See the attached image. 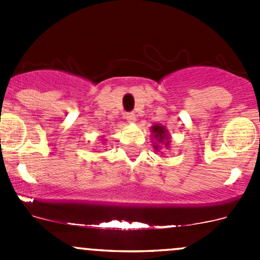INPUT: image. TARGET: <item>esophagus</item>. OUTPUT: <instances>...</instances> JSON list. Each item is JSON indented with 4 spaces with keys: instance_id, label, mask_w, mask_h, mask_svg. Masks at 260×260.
I'll return each instance as SVG.
<instances>
[{
    "instance_id": "obj_1",
    "label": "esophagus",
    "mask_w": 260,
    "mask_h": 260,
    "mask_svg": "<svg viewBox=\"0 0 260 260\" xmlns=\"http://www.w3.org/2000/svg\"><path fill=\"white\" fill-rule=\"evenodd\" d=\"M125 119H127L128 122H131V123L135 122V120H136V114L135 113H127V114H125Z\"/></svg>"
}]
</instances>
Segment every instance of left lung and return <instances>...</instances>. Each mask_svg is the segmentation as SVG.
I'll return each mask as SVG.
<instances>
[{"label": "left lung", "mask_w": 260, "mask_h": 260, "mask_svg": "<svg viewBox=\"0 0 260 260\" xmlns=\"http://www.w3.org/2000/svg\"><path fill=\"white\" fill-rule=\"evenodd\" d=\"M151 132L152 135H153L154 140H156L157 144L154 142V149L156 151H158L161 147H159V145H164L165 147H170V137L169 135H167V129L166 127H164V125L161 124H154L152 125L151 127Z\"/></svg>", "instance_id": "8db88e82"}]
</instances>
